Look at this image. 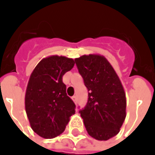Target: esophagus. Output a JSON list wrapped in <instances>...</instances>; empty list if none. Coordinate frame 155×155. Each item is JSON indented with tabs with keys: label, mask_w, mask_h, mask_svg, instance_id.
Here are the masks:
<instances>
[{
	"label": "esophagus",
	"mask_w": 155,
	"mask_h": 155,
	"mask_svg": "<svg viewBox=\"0 0 155 155\" xmlns=\"http://www.w3.org/2000/svg\"><path fill=\"white\" fill-rule=\"evenodd\" d=\"M72 100H73L74 103H76V101H77V97H76V96H73V97H72Z\"/></svg>",
	"instance_id": "1"
}]
</instances>
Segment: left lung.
Returning a JSON list of instances; mask_svg holds the SVG:
<instances>
[{"instance_id": "8db88e82", "label": "left lung", "mask_w": 155, "mask_h": 155, "mask_svg": "<svg viewBox=\"0 0 155 155\" xmlns=\"http://www.w3.org/2000/svg\"><path fill=\"white\" fill-rule=\"evenodd\" d=\"M88 90L86 107L80 110L88 134L99 141L116 136L126 116V92L112 65L104 56L74 59Z\"/></svg>"}]
</instances>
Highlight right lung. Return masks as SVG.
Returning <instances> with one entry per match:
<instances>
[{"instance_id":"right-lung-1","label":"right lung","mask_w":155,"mask_h":155,"mask_svg":"<svg viewBox=\"0 0 155 155\" xmlns=\"http://www.w3.org/2000/svg\"><path fill=\"white\" fill-rule=\"evenodd\" d=\"M74 60L52 55L41 59L30 74L25 92V111L32 130L51 139L64 132L75 104L67 96L63 75Z\"/></svg>"}]
</instances>
